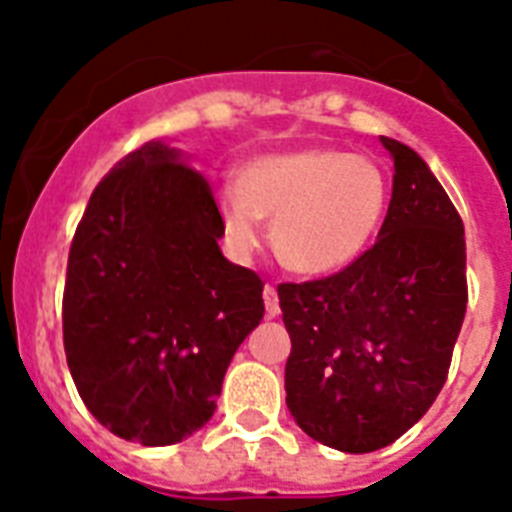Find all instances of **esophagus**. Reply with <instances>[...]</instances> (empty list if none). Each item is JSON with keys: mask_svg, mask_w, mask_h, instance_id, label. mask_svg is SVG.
Instances as JSON below:
<instances>
[{"mask_svg": "<svg viewBox=\"0 0 512 512\" xmlns=\"http://www.w3.org/2000/svg\"><path fill=\"white\" fill-rule=\"evenodd\" d=\"M263 300H265V311H268V316H279L281 313V305H279V292H276V287L273 284H265L263 289Z\"/></svg>", "mask_w": 512, "mask_h": 512, "instance_id": "esophagus-1", "label": "esophagus"}]
</instances>
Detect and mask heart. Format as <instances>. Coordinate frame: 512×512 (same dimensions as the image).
<instances>
[{
  "instance_id": "1",
  "label": "heart",
  "mask_w": 512,
  "mask_h": 512,
  "mask_svg": "<svg viewBox=\"0 0 512 512\" xmlns=\"http://www.w3.org/2000/svg\"><path fill=\"white\" fill-rule=\"evenodd\" d=\"M390 204V177L377 159L345 148L313 146L247 162L239 183L220 193L225 236L239 252L263 239L287 268L305 276L342 271L364 255Z\"/></svg>"
}]
</instances>
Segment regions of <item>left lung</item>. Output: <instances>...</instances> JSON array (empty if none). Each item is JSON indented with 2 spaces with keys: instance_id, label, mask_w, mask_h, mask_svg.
<instances>
[{
  "instance_id": "left-lung-1",
  "label": "left lung",
  "mask_w": 512,
  "mask_h": 512,
  "mask_svg": "<svg viewBox=\"0 0 512 512\" xmlns=\"http://www.w3.org/2000/svg\"><path fill=\"white\" fill-rule=\"evenodd\" d=\"M380 239L327 279L279 284L295 422L340 452L404 436L441 393L468 308L465 228L428 164L398 140Z\"/></svg>"
}]
</instances>
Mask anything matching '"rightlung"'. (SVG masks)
<instances>
[{
	"mask_svg": "<svg viewBox=\"0 0 512 512\" xmlns=\"http://www.w3.org/2000/svg\"><path fill=\"white\" fill-rule=\"evenodd\" d=\"M223 233L207 177L167 143L135 148L95 185L68 252L63 345L114 436L170 446L215 414L265 313L263 279L225 260Z\"/></svg>",
	"mask_w": 512,
	"mask_h": 512,
	"instance_id": "obj_1",
	"label": "right lung"
}]
</instances>
